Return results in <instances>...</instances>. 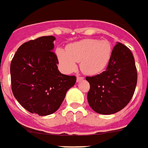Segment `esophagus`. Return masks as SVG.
Wrapping results in <instances>:
<instances>
[{"label":"esophagus","mask_w":148,"mask_h":148,"mask_svg":"<svg viewBox=\"0 0 148 148\" xmlns=\"http://www.w3.org/2000/svg\"><path fill=\"white\" fill-rule=\"evenodd\" d=\"M76 80H77V82H80V81L83 80V76H77V78H76Z\"/></svg>","instance_id":"1"}]
</instances>
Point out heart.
<instances>
[{
    "instance_id": "obj_1",
    "label": "heart",
    "mask_w": 148,
    "mask_h": 148,
    "mask_svg": "<svg viewBox=\"0 0 148 148\" xmlns=\"http://www.w3.org/2000/svg\"><path fill=\"white\" fill-rule=\"evenodd\" d=\"M112 47L107 40L83 39L68 44L66 51L56 49L59 63L65 73L76 69L80 62L81 70L87 75H97L106 68L112 57Z\"/></svg>"
}]
</instances>
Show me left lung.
I'll return each instance as SVG.
<instances>
[{"mask_svg":"<svg viewBox=\"0 0 148 148\" xmlns=\"http://www.w3.org/2000/svg\"><path fill=\"white\" fill-rule=\"evenodd\" d=\"M90 83L87 100L91 108L102 115H111L130 101L137 83L135 60L130 49L118 43L105 71L86 76Z\"/></svg>","mask_w":148,"mask_h":148,"instance_id":"left-lung-1","label":"left lung"}]
</instances>
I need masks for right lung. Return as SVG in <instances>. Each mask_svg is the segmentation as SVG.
Segmentation results:
<instances>
[{
	"label": "right lung",
	"mask_w": 148,
	"mask_h": 148,
	"mask_svg": "<svg viewBox=\"0 0 148 148\" xmlns=\"http://www.w3.org/2000/svg\"><path fill=\"white\" fill-rule=\"evenodd\" d=\"M55 37L40 36L18 47L11 62L12 93L28 112L41 116L57 111L75 75L62 74L57 55L53 52Z\"/></svg>",
	"instance_id": "right-lung-1"
}]
</instances>
